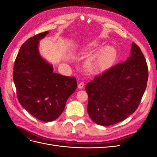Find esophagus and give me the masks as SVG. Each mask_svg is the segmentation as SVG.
<instances>
[{
  "mask_svg": "<svg viewBox=\"0 0 157 157\" xmlns=\"http://www.w3.org/2000/svg\"><path fill=\"white\" fill-rule=\"evenodd\" d=\"M84 82H80V83L78 84V88L79 89H82V88H84Z\"/></svg>",
  "mask_w": 157,
  "mask_h": 157,
  "instance_id": "esophagus-1",
  "label": "esophagus"
}]
</instances>
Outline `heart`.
<instances>
[{
	"label": "heart",
	"mask_w": 157,
	"mask_h": 157,
	"mask_svg": "<svg viewBox=\"0 0 157 157\" xmlns=\"http://www.w3.org/2000/svg\"><path fill=\"white\" fill-rule=\"evenodd\" d=\"M115 56V50L112 48H107L103 50L99 57V61L101 63H105L110 61Z\"/></svg>",
	"instance_id": "1"
}]
</instances>
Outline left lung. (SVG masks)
Masks as SVG:
<instances>
[{
	"mask_svg": "<svg viewBox=\"0 0 157 157\" xmlns=\"http://www.w3.org/2000/svg\"><path fill=\"white\" fill-rule=\"evenodd\" d=\"M131 56L95 77L85 89L88 96V113L101 126L124 121L138 107L148 80V67L140 47L132 42Z\"/></svg>",
	"mask_w": 157,
	"mask_h": 157,
	"instance_id": "1",
	"label": "left lung"
}]
</instances>
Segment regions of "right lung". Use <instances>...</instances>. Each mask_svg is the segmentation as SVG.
<instances>
[{
	"instance_id": "1",
	"label": "right lung",
	"mask_w": 157,
	"mask_h": 157,
	"mask_svg": "<svg viewBox=\"0 0 157 157\" xmlns=\"http://www.w3.org/2000/svg\"><path fill=\"white\" fill-rule=\"evenodd\" d=\"M48 33H40L22 44L13 71L19 102L31 115L44 122L61 115L77 86L75 77L54 73L53 66L39 54V40Z\"/></svg>"
}]
</instances>
